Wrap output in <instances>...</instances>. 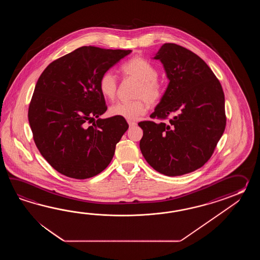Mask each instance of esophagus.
Returning <instances> with one entry per match:
<instances>
[{"label": "esophagus", "mask_w": 260, "mask_h": 260, "mask_svg": "<svg viewBox=\"0 0 260 260\" xmlns=\"http://www.w3.org/2000/svg\"><path fill=\"white\" fill-rule=\"evenodd\" d=\"M128 124H129V126H135V125H137V122H133V121H128Z\"/></svg>", "instance_id": "esophagus-1"}]
</instances>
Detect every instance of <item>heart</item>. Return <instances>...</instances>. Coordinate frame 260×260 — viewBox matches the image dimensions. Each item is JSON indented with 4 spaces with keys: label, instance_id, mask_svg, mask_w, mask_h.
I'll list each match as a JSON object with an SVG mask.
<instances>
[{
    "label": "heart",
    "instance_id": "heart-1",
    "mask_svg": "<svg viewBox=\"0 0 260 260\" xmlns=\"http://www.w3.org/2000/svg\"><path fill=\"white\" fill-rule=\"evenodd\" d=\"M121 72L123 77L138 81L135 98L138 100L130 102H118L110 107L109 112L112 116L124 118L129 121L143 116L148 110V104L154 106L164 96V86L157 79L156 67L142 56H135L122 64ZM100 93L108 100L115 98L118 81L113 72L107 71L100 76L99 82Z\"/></svg>",
    "mask_w": 260,
    "mask_h": 260
}]
</instances>
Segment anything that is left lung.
Wrapping results in <instances>:
<instances>
[{"mask_svg":"<svg viewBox=\"0 0 260 260\" xmlns=\"http://www.w3.org/2000/svg\"><path fill=\"white\" fill-rule=\"evenodd\" d=\"M154 58L164 64L170 82L150 118L169 121L138 122L143 129L139 147L156 171L182 176L201 168L215 151L226 127L224 92L210 68L190 50L165 44Z\"/></svg>","mask_w":260,"mask_h":260,"instance_id":"obj_1","label":"left lung"}]
</instances>
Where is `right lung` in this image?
Returning a JSON list of instances; mask_svg holds the SVG:
<instances>
[{"label":"right lung","instance_id":"add662e5","mask_svg":"<svg viewBox=\"0 0 260 260\" xmlns=\"http://www.w3.org/2000/svg\"><path fill=\"white\" fill-rule=\"evenodd\" d=\"M131 52L82 46L50 63L41 74L28 122L41 154L62 175L85 179L110 165L128 123L119 116L94 122L107 111L99 82Z\"/></svg>","mask_w":260,"mask_h":260}]
</instances>
